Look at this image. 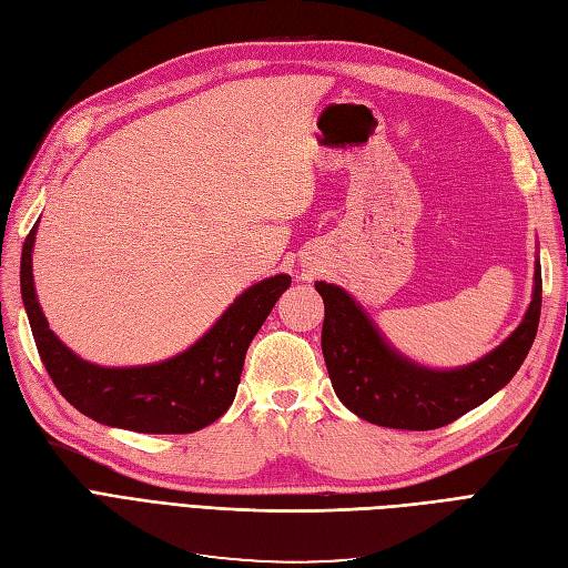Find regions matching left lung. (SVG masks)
<instances>
[{"instance_id": "obj_1", "label": "left lung", "mask_w": 568, "mask_h": 568, "mask_svg": "<svg viewBox=\"0 0 568 568\" xmlns=\"http://www.w3.org/2000/svg\"><path fill=\"white\" fill-rule=\"evenodd\" d=\"M324 301L322 353L338 400L369 424L428 432L467 415L509 384L536 341L542 277L532 272V296L500 346L455 369H434L395 351L379 326L346 288L315 282Z\"/></svg>"}]
</instances>
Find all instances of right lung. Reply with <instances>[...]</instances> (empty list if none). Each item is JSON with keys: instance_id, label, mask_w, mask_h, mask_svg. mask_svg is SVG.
Here are the masks:
<instances>
[{"instance_id": "1", "label": "right lung", "mask_w": 568, "mask_h": 568, "mask_svg": "<svg viewBox=\"0 0 568 568\" xmlns=\"http://www.w3.org/2000/svg\"><path fill=\"white\" fill-rule=\"evenodd\" d=\"M36 234L38 225L21 253V296L38 353L68 403L99 424L136 434H192L225 415L251 341L291 286L288 274L248 286L209 332L173 357L153 365L101 367L75 355L49 329L32 280Z\"/></svg>"}]
</instances>
